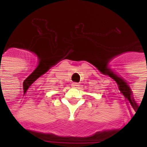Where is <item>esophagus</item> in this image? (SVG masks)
<instances>
[{
  "instance_id": "1",
  "label": "esophagus",
  "mask_w": 147,
  "mask_h": 147,
  "mask_svg": "<svg viewBox=\"0 0 147 147\" xmlns=\"http://www.w3.org/2000/svg\"><path fill=\"white\" fill-rule=\"evenodd\" d=\"M71 86H72V87H75V88H77L78 86H80L79 85V83H73L72 84H71Z\"/></svg>"
}]
</instances>
